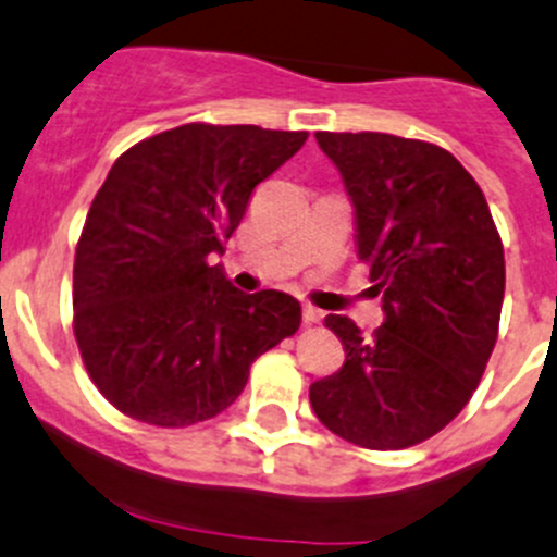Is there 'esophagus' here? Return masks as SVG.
I'll return each instance as SVG.
<instances>
[{
	"mask_svg": "<svg viewBox=\"0 0 557 557\" xmlns=\"http://www.w3.org/2000/svg\"><path fill=\"white\" fill-rule=\"evenodd\" d=\"M322 317H324V313L319 311L317 306H311V302H302V322L319 324V322H322Z\"/></svg>",
	"mask_w": 557,
	"mask_h": 557,
	"instance_id": "1",
	"label": "esophagus"
}]
</instances>
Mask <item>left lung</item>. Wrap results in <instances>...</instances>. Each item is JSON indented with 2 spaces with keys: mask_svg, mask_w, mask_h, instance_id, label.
<instances>
[{
  "mask_svg": "<svg viewBox=\"0 0 557 557\" xmlns=\"http://www.w3.org/2000/svg\"><path fill=\"white\" fill-rule=\"evenodd\" d=\"M355 202L357 257L384 322L362 338L330 313L338 373L308 389L327 431L366 449L436 436L471 400L504 302V244L471 173L442 146L384 132H317Z\"/></svg>",
  "mask_w": 557,
  "mask_h": 557,
  "instance_id": "1",
  "label": "left lung"
}]
</instances>
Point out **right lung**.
Wrapping results in <instances>:
<instances>
[{
	"mask_svg": "<svg viewBox=\"0 0 557 557\" xmlns=\"http://www.w3.org/2000/svg\"><path fill=\"white\" fill-rule=\"evenodd\" d=\"M306 137L195 121L113 162L75 249L73 330L121 414L157 428L211 420L244 393L251 362L297 333L295 297L246 295L211 257Z\"/></svg>",
	"mask_w": 557,
	"mask_h": 557,
	"instance_id": "1",
	"label": "right lung"
}]
</instances>
